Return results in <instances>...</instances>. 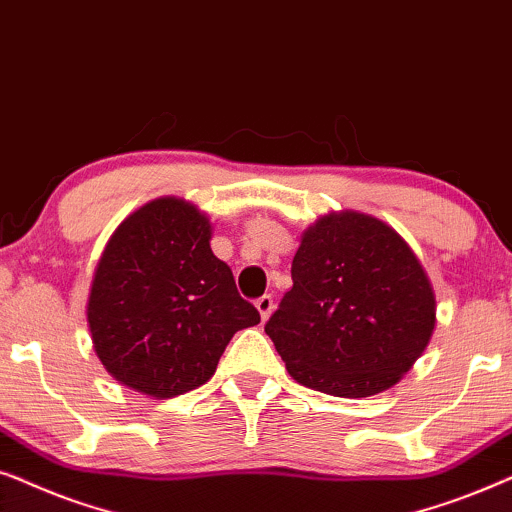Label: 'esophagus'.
I'll return each mask as SVG.
<instances>
[{
    "label": "esophagus",
    "mask_w": 512,
    "mask_h": 512,
    "mask_svg": "<svg viewBox=\"0 0 512 512\" xmlns=\"http://www.w3.org/2000/svg\"><path fill=\"white\" fill-rule=\"evenodd\" d=\"M255 306H257V311H260V316H262V320H267L269 316H271V311H274V297L271 295H262L260 299H255Z\"/></svg>",
    "instance_id": "34e87169"
}]
</instances>
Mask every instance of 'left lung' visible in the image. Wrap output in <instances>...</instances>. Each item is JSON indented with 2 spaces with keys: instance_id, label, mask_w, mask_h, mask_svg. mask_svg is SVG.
I'll use <instances>...</instances> for the list:
<instances>
[{
  "instance_id": "obj_1",
  "label": "left lung",
  "mask_w": 512,
  "mask_h": 512,
  "mask_svg": "<svg viewBox=\"0 0 512 512\" xmlns=\"http://www.w3.org/2000/svg\"><path fill=\"white\" fill-rule=\"evenodd\" d=\"M433 325V288L410 245L370 215L342 213L304 234L264 332L299 384L365 398L410 370Z\"/></svg>"
}]
</instances>
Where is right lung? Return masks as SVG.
<instances>
[{
  "instance_id": "add662e5",
  "label": "right lung",
  "mask_w": 512,
  "mask_h": 512,
  "mask_svg": "<svg viewBox=\"0 0 512 512\" xmlns=\"http://www.w3.org/2000/svg\"><path fill=\"white\" fill-rule=\"evenodd\" d=\"M95 353L121 384L173 398L213 377L229 339L260 323L210 250L192 203L156 199L109 238L88 297Z\"/></svg>"
}]
</instances>
